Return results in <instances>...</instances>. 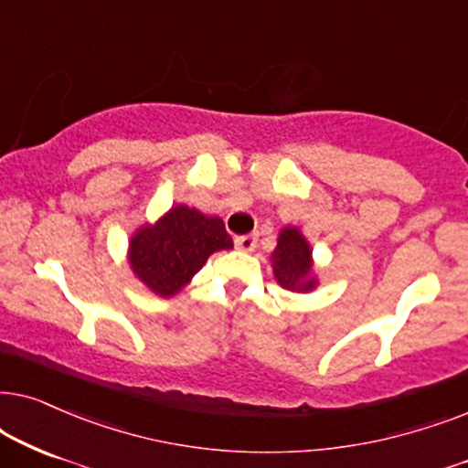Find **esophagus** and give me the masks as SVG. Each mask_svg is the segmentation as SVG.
Returning <instances> with one entry per match:
<instances>
[{
    "mask_svg": "<svg viewBox=\"0 0 468 468\" xmlns=\"http://www.w3.org/2000/svg\"><path fill=\"white\" fill-rule=\"evenodd\" d=\"M235 246L244 252H252L257 248V235H239L235 238Z\"/></svg>",
    "mask_w": 468,
    "mask_h": 468,
    "instance_id": "obj_1",
    "label": "esophagus"
}]
</instances>
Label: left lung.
<instances>
[{
    "mask_svg": "<svg viewBox=\"0 0 468 468\" xmlns=\"http://www.w3.org/2000/svg\"><path fill=\"white\" fill-rule=\"evenodd\" d=\"M313 250L302 230L284 227L278 235V246L271 252L273 276L286 291L310 292L316 289L319 280L313 273Z\"/></svg>",
    "mask_w": 468,
    "mask_h": 468,
    "instance_id": "8db88e82",
    "label": "left lung"
}]
</instances>
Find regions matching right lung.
<instances>
[{
    "label": "right lung",
    "instance_id": "1",
    "mask_svg": "<svg viewBox=\"0 0 468 468\" xmlns=\"http://www.w3.org/2000/svg\"><path fill=\"white\" fill-rule=\"evenodd\" d=\"M233 248L218 216L176 205L155 224L141 227L130 239L128 261L134 276L160 297H171L190 282L211 254Z\"/></svg>",
    "mask_w": 468,
    "mask_h": 468
}]
</instances>
